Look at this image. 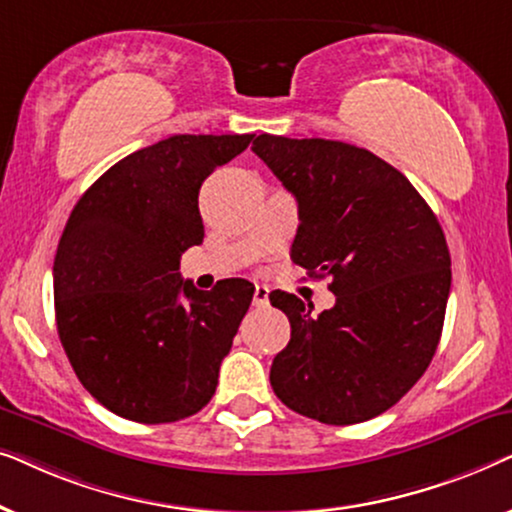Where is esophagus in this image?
<instances>
[{"label":"esophagus","mask_w":512,"mask_h":512,"mask_svg":"<svg viewBox=\"0 0 512 512\" xmlns=\"http://www.w3.org/2000/svg\"><path fill=\"white\" fill-rule=\"evenodd\" d=\"M270 303V289L268 286H263V284H256V289H254V305L256 307H265Z\"/></svg>","instance_id":"obj_1"}]
</instances>
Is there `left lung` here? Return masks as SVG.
<instances>
[{
  "mask_svg": "<svg viewBox=\"0 0 512 512\" xmlns=\"http://www.w3.org/2000/svg\"><path fill=\"white\" fill-rule=\"evenodd\" d=\"M251 151L298 202L293 263L331 277L335 293L319 317L293 293H270L291 321L272 389L324 424L382 415L424 375L443 333L452 284L443 228L396 167L359 146L258 135Z\"/></svg>",
  "mask_w": 512,
  "mask_h": 512,
  "instance_id": "obj_1",
  "label": "left lung"
}]
</instances>
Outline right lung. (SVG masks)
<instances>
[{
  "instance_id": "obj_1",
  "label": "right lung",
  "mask_w": 512,
  "mask_h": 512,
  "mask_svg": "<svg viewBox=\"0 0 512 512\" xmlns=\"http://www.w3.org/2000/svg\"><path fill=\"white\" fill-rule=\"evenodd\" d=\"M254 135H174L109 167L76 202L53 265L58 335L88 394L139 424L179 422L219 384L254 284L198 291L179 258L202 244L200 186Z\"/></svg>"
}]
</instances>
